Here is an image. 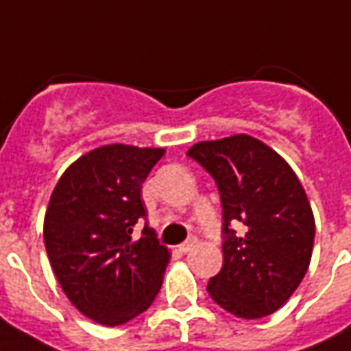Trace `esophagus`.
<instances>
[{
	"label": "esophagus",
	"mask_w": 351,
	"mask_h": 351,
	"mask_svg": "<svg viewBox=\"0 0 351 351\" xmlns=\"http://www.w3.org/2000/svg\"><path fill=\"white\" fill-rule=\"evenodd\" d=\"M194 245H196V239H189V241H185V243H181V245H179V250H181V252H189V250H193L194 249Z\"/></svg>",
	"instance_id": "34e87169"
}]
</instances>
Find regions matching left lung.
Returning a JSON list of instances; mask_svg holds the SVG:
<instances>
[{
	"label": "left lung",
	"instance_id": "obj_1",
	"mask_svg": "<svg viewBox=\"0 0 351 351\" xmlns=\"http://www.w3.org/2000/svg\"><path fill=\"white\" fill-rule=\"evenodd\" d=\"M186 155L219 186L222 202V269L209 278L215 303L237 318L273 314L305 277L314 245V215L291 166L249 134L198 142ZM245 224L237 236L229 226Z\"/></svg>",
	"mask_w": 351,
	"mask_h": 351
}]
</instances>
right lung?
Wrapping results in <instances>:
<instances>
[{
    "instance_id": "right-lung-1",
    "label": "right lung",
    "mask_w": 351,
    "mask_h": 351,
    "mask_svg": "<svg viewBox=\"0 0 351 351\" xmlns=\"http://www.w3.org/2000/svg\"><path fill=\"white\" fill-rule=\"evenodd\" d=\"M162 147L110 144L63 172L45 215V247L69 301L101 326H121L151 306L170 250L145 224L142 183Z\"/></svg>"
}]
</instances>
